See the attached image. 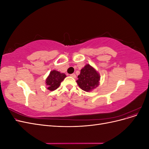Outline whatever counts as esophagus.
Masks as SVG:
<instances>
[{
	"label": "esophagus",
	"mask_w": 149,
	"mask_h": 149,
	"mask_svg": "<svg viewBox=\"0 0 149 149\" xmlns=\"http://www.w3.org/2000/svg\"><path fill=\"white\" fill-rule=\"evenodd\" d=\"M70 76H71V77H73V78H76V74H75L74 73L71 74H70Z\"/></svg>",
	"instance_id": "esophagus-1"
}]
</instances>
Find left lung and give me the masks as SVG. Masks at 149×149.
Segmentation results:
<instances>
[{"label": "left lung", "mask_w": 149, "mask_h": 149, "mask_svg": "<svg viewBox=\"0 0 149 149\" xmlns=\"http://www.w3.org/2000/svg\"><path fill=\"white\" fill-rule=\"evenodd\" d=\"M78 79L76 81L79 88L83 91L89 92L99 86L100 75L90 65L87 64L81 70Z\"/></svg>", "instance_id": "left-lung-1"}]
</instances>
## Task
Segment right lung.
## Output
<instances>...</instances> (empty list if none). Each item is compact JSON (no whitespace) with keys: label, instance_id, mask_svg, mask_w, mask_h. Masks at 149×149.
Wrapping results in <instances>:
<instances>
[{"label":"right lung","instance_id":"obj_1","mask_svg":"<svg viewBox=\"0 0 149 149\" xmlns=\"http://www.w3.org/2000/svg\"><path fill=\"white\" fill-rule=\"evenodd\" d=\"M66 77L65 73H61L56 70L50 71L49 74L46 79V85L49 91H54L59 88L61 83Z\"/></svg>","mask_w":149,"mask_h":149}]
</instances>
